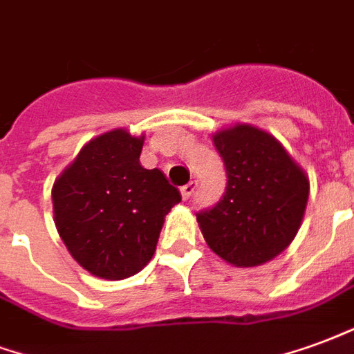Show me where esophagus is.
<instances>
[{
  "instance_id": "1",
  "label": "esophagus",
  "mask_w": 354,
  "mask_h": 354,
  "mask_svg": "<svg viewBox=\"0 0 354 354\" xmlns=\"http://www.w3.org/2000/svg\"><path fill=\"white\" fill-rule=\"evenodd\" d=\"M197 180H191L189 184H185L184 187H182V197H184V201H189L191 197H193V193L197 191Z\"/></svg>"
}]
</instances>
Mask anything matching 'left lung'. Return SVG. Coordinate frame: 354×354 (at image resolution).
<instances>
[{
	"mask_svg": "<svg viewBox=\"0 0 354 354\" xmlns=\"http://www.w3.org/2000/svg\"><path fill=\"white\" fill-rule=\"evenodd\" d=\"M227 172L223 197L197 221L210 250L234 266H259L292 242L310 182L276 138L251 125L214 135Z\"/></svg>",
	"mask_w": 354,
	"mask_h": 354,
	"instance_id": "obj_1",
	"label": "left lung"
}]
</instances>
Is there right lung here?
I'll list each match as a JSON object with an SVG mask.
<instances>
[{
  "mask_svg": "<svg viewBox=\"0 0 354 354\" xmlns=\"http://www.w3.org/2000/svg\"><path fill=\"white\" fill-rule=\"evenodd\" d=\"M142 144L124 129L93 138L52 189L59 236L82 268L103 279L142 270L165 216L182 201L161 170L140 165Z\"/></svg>",
  "mask_w": 354,
  "mask_h": 354,
  "instance_id": "add662e5",
  "label": "right lung"
}]
</instances>
